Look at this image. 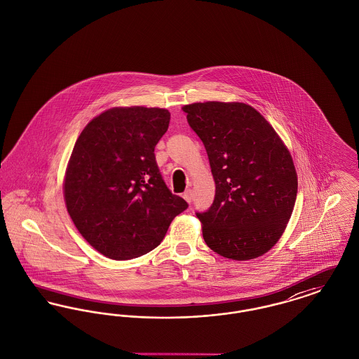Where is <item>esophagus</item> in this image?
<instances>
[{
    "mask_svg": "<svg viewBox=\"0 0 359 359\" xmlns=\"http://www.w3.org/2000/svg\"><path fill=\"white\" fill-rule=\"evenodd\" d=\"M183 198H184V201H186L187 203H191V199H192V191H191V189H187V191L183 194Z\"/></svg>",
    "mask_w": 359,
    "mask_h": 359,
    "instance_id": "obj_1",
    "label": "esophagus"
}]
</instances>
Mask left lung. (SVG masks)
Listing matches in <instances>:
<instances>
[{"label":"left lung","instance_id":"8db88e82","mask_svg":"<svg viewBox=\"0 0 359 359\" xmlns=\"http://www.w3.org/2000/svg\"><path fill=\"white\" fill-rule=\"evenodd\" d=\"M205 145L215 199L202 214L207 246L248 261L281 238L296 202L297 173L273 126L243 102H196L182 107Z\"/></svg>","mask_w":359,"mask_h":359}]
</instances>
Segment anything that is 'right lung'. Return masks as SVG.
Here are the masks:
<instances>
[{
	"label": "right lung",
	"instance_id": "right-lung-1",
	"mask_svg": "<svg viewBox=\"0 0 359 359\" xmlns=\"http://www.w3.org/2000/svg\"><path fill=\"white\" fill-rule=\"evenodd\" d=\"M167 109L111 107L78 137L63 180L69 217L82 237L111 259L154 250L187 202L167 188L154 147L167 132Z\"/></svg>",
	"mask_w": 359,
	"mask_h": 359
}]
</instances>
